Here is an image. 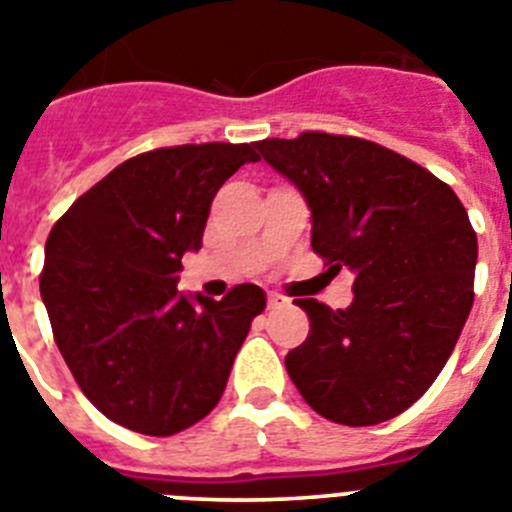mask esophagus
Listing matches in <instances>:
<instances>
[{"mask_svg": "<svg viewBox=\"0 0 512 512\" xmlns=\"http://www.w3.org/2000/svg\"><path fill=\"white\" fill-rule=\"evenodd\" d=\"M284 297L277 295V292H269V307H282L284 305Z\"/></svg>", "mask_w": 512, "mask_h": 512, "instance_id": "1", "label": "esophagus"}]
</instances>
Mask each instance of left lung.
Here are the masks:
<instances>
[{
  "label": "left lung",
  "instance_id": "1",
  "mask_svg": "<svg viewBox=\"0 0 512 512\" xmlns=\"http://www.w3.org/2000/svg\"><path fill=\"white\" fill-rule=\"evenodd\" d=\"M312 212V251L354 274V302L305 297L302 346L284 359L315 413L377 425L405 413L441 374L474 302L477 233L454 189L390 148L302 133L256 143Z\"/></svg>",
  "mask_w": 512,
  "mask_h": 512
}]
</instances>
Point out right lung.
<instances>
[{"instance_id": "right-lung-1", "label": "right lung", "mask_w": 512, "mask_h": 512, "mask_svg": "<svg viewBox=\"0 0 512 512\" xmlns=\"http://www.w3.org/2000/svg\"><path fill=\"white\" fill-rule=\"evenodd\" d=\"M251 146L128 158L48 235L40 297L58 351L94 408L130 431L174 436L205 418L264 312L256 284H238L220 302L176 289L182 256L202 248L217 189L261 161Z\"/></svg>"}]
</instances>
